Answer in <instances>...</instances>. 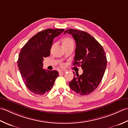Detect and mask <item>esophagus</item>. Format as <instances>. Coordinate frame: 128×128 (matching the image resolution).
Wrapping results in <instances>:
<instances>
[{"instance_id": "34e87169", "label": "esophagus", "mask_w": 128, "mask_h": 128, "mask_svg": "<svg viewBox=\"0 0 128 128\" xmlns=\"http://www.w3.org/2000/svg\"><path fill=\"white\" fill-rule=\"evenodd\" d=\"M67 71L66 70H60V71H59L60 73H61V74H65Z\"/></svg>"}]
</instances>
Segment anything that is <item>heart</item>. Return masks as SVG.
Masks as SVG:
<instances>
[{
	"label": "heart",
	"mask_w": 128,
	"mask_h": 128,
	"mask_svg": "<svg viewBox=\"0 0 128 128\" xmlns=\"http://www.w3.org/2000/svg\"><path fill=\"white\" fill-rule=\"evenodd\" d=\"M64 42H74V41H73L71 38H67L65 39V40L64 41L63 43H64ZM60 66L62 67H65V66H66V64L64 63H61L60 64Z\"/></svg>",
	"instance_id": "b5f03b06"
}]
</instances>
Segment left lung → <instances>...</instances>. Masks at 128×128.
<instances>
[{
    "label": "left lung",
    "mask_w": 128,
    "mask_h": 128,
    "mask_svg": "<svg viewBox=\"0 0 128 128\" xmlns=\"http://www.w3.org/2000/svg\"><path fill=\"white\" fill-rule=\"evenodd\" d=\"M66 33L72 35L76 44L74 65L83 70L81 75L73 72L74 76L69 83L70 87L80 95H88L102 80L107 64L106 53L95 38L85 31L69 28L64 34Z\"/></svg>",
    "instance_id": "1"
}]
</instances>
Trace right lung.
<instances>
[{
	"label": "right lung",
	"mask_w": 128,
	"mask_h": 128,
	"mask_svg": "<svg viewBox=\"0 0 128 128\" xmlns=\"http://www.w3.org/2000/svg\"><path fill=\"white\" fill-rule=\"evenodd\" d=\"M64 29H48L33 36L20 51L18 66L23 81L28 90L35 94L42 95L48 92L53 87L57 71L43 69L44 57L50 54L53 40Z\"/></svg>",
	"instance_id": "1"
}]
</instances>
